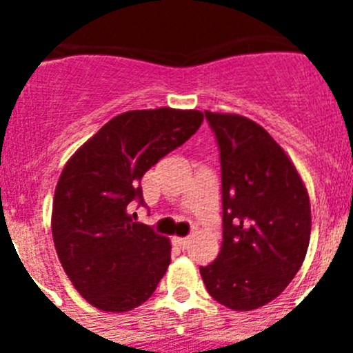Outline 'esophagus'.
<instances>
[{
	"mask_svg": "<svg viewBox=\"0 0 353 353\" xmlns=\"http://www.w3.org/2000/svg\"><path fill=\"white\" fill-rule=\"evenodd\" d=\"M173 244L179 245L180 249H187L189 248V244H191V239H189V236H185V239H182V236H174Z\"/></svg>",
	"mask_w": 353,
	"mask_h": 353,
	"instance_id": "34e87169",
	"label": "esophagus"
}]
</instances>
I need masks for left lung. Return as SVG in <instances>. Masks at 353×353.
<instances>
[{
	"label": "left lung",
	"instance_id": "left-lung-1",
	"mask_svg": "<svg viewBox=\"0 0 353 353\" xmlns=\"http://www.w3.org/2000/svg\"><path fill=\"white\" fill-rule=\"evenodd\" d=\"M221 150L223 244L199 267L212 299L252 311L281 295L301 269L311 205L297 168L256 121L205 111Z\"/></svg>",
	"mask_w": 353,
	"mask_h": 353
}]
</instances>
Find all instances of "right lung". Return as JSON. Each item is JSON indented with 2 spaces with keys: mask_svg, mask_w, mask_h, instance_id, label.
Masks as SVG:
<instances>
[{
  "mask_svg": "<svg viewBox=\"0 0 353 353\" xmlns=\"http://www.w3.org/2000/svg\"><path fill=\"white\" fill-rule=\"evenodd\" d=\"M203 121L196 109H136L111 118L65 164L52 199V240L65 274L93 307L125 313L155 292L171 242L132 223L143 174Z\"/></svg>",
  "mask_w": 353,
  "mask_h": 353,
  "instance_id": "add662e5",
  "label": "right lung"
}]
</instances>
